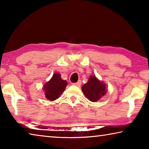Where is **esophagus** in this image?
I'll use <instances>...</instances> for the list:
<instances>
[{
  "instance_id": "1",
  "label": "esophagus",
  "mask_w": 149,
  "mask_h": 149,
  "mask_svg": "<svg viewBox=\"0 0 149 149\" xmlns=\"http://www.w3.org/2000/svg\"><path fill=\"white\" fill-rule=\"evenodd\" d=\"M74 85H75V86H77V87H80L81 85V81L79 80L78 81L77 83H75V84H73Z\"/></svg>"
}]
</instances>
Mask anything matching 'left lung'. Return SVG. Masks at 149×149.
Listing matches in <instances>:
<instances>
[{"instance_id": "8db88e82", "label": "left lung", "mask_w": 149, "mask_h": 149, "mask_svg": "<svg viewBox=\"0 0 149 149\" xmlns=\"http://www.w3.org/2000/svg\"><path fill=\"white\" fill-rule=\"evenodd\" d=\"M82 91L90 101L97 102L107 93V87L104 82L95 75H91L87 82L82 86Z\"/></svg>"}]
</instances>
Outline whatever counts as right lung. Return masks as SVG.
Wrapping results in <instances>:
<instances>
[{"label": "right lung", "instance_id": "add662e5", "mask_svg": "<svg viewBox=\"0 0 149 149\" xmlns=\"http://www.w3.org/2000/svg\"><path fill=\"white\" fill-rule=\"evenodd\" d=\"M68 85L65 80L62 79L59 73H54L49 81L44 85L42 90L45 97L50 101H54L60 97Z\"/></svg>", "mask_w": 149, "mask_h": 149}]
</instances>
